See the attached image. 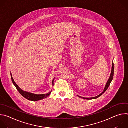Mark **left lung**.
I'll return each instance as SVG.
<instances>
[{
    "instance_id": "1",
    "label": "left lung",
    "mask_w": 128,
    "mask_h": 128,
    "mask_svg": "<svg viewBox=\"0 0 128 128\" xmlns=\"http://www.w3.org/2000/svg\"><path fill=\"white\" fill-rule=\"evenodd\" d=\"M114 62L112 63V72H111V74H110V77H109L106 84V86H105V88H104V90H103V92L102 93H101L100 95H99L98 96H96V97H93V98H84V97H80V96H78L79 97L81 98H83V99H87V100H91V99H97L98 98V97H99L100 96H101L103 94H104L105 91L107 90V88H108V87L109 86H110V83L112 82V80H113V78H114Z\"/></svg>"
}]
</instances>
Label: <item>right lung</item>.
Instances as JSON below:
<instances>
[{"instance_id":"add662e5","label":"right lung","mask_w":128,"mask_h":128,"mask_svg":"<svg viewBox=\"0 0 128 128\" xmlns=\"http://www.w3.org/2000/svg\"><path fill=\"white\" fill-rule=\"evenodd\" d=\"M11 74V78H12V83L14 85V86H16L17 90L19 91V92L21 94V95H22L24 98H25L26 99H27L29 100L32 101L41 100L42 99H44L48 97L50 94V93L52 92V90H51L50 92H49L47 94L37 95V94H33V93H29V92H26V91H24L16 84V83L14 82V79L12 77V74ZM54 80H52V85H54Z\"/></svg>"}]
</instances>
